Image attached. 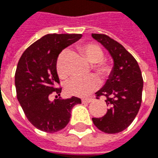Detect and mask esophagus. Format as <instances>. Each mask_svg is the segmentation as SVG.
Here are the masks:
<instances>
[{"mask_svg":"<svg viewBox=\"0 0 158 158\" xmlns=\"http://www.w3.org/2000/svg\"><path fill=\"white\" fill-rule=\"evenodd\" d=\"M92 101H93V99L91 98V97H86V98H82L81 99V102L83 103H91L92 102Z\"/></svg>","mask_w":158,"mask_h":158,"instance_id":"obj_1","label":"esophagus"}]
</instances>
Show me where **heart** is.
<instances>
[{
  "mask_svg": "<svg viewBox=\"0 0 158 158\" xmlns=\"http://www.w3.org/2000/svg\"><path fill=\"white\" fill-rule=\"evenodd\" d=\"M78 51L86 60L92 64V69L99 77L105 78L111 74L112 66L109 62L103 60L104 53L98 45L94 43L81 45L78 47ZM64 55V52L61 53L56 61V72L59 77L61 79H65L67 77V72L63 63ZM98 86V79L93 75H91L83 79L72 78L67 82L65 90L67 94L72 96L85 97L96 90Z\"/></svg>",
  "mask_w": 158,
  "mask_h": 158,
  "instance_id": "heart-1",
  "label": "heart"
}]
</instances>
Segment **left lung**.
I'll use <instances>...</instances> for the list:
<instances>
[{
  "mask_svg": "<svg viewBox=\"0 0 158 158\" xmlns=\"http://www.w3.org/2000/svg\"><path fill=\"white\" fill-rule=\"evenodd\" d=\"M113 59V67L105 85L96 92L97 99L103 96L108 106L103 117L92 118L97 128L106 133H117L127 128L138 113L143 88L142 72L137 61L108 35L92 34Z\"/></svg>",
  "mask_w": 158,
  "mask_h": 158,
  "instance_id": "8db88e82",
  "label": "left lung"
}]
</instances>
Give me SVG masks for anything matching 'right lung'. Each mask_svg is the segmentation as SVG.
Listing matches in <instances>:
<instances>
[{"label":"right lung","mask_w":158,"mask_h":158,"mask_svg":"<svg viewBox=\"0 0 158 158\" xmlns=\"http://www.w3.org/2000/svg\"><path fill=\"white\" fill-rule=\"evenodd\" d=\"M81 34H47L31 44L24 52L15 74L16 97L29 122L46 132H56L69 123L72 107L81 104L80 98L56 99L61 88L56 72V61L63 49L81 38Z\"/></svg>","instance_id":"right-lung-1"}]
</instances>
